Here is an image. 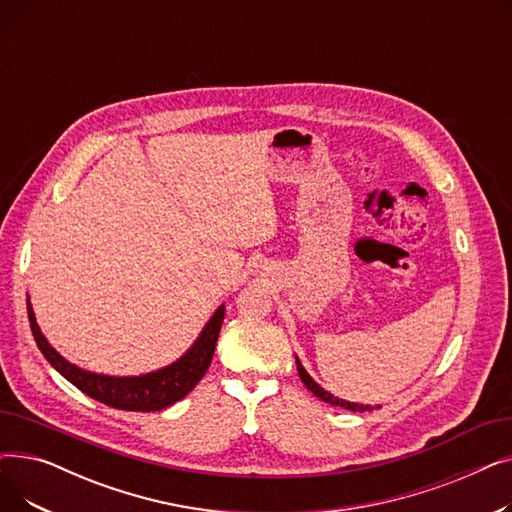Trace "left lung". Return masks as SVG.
<instances>
[{"mask_svg": "<svg viewBox=\"0 0 512 512\" xmlns=\"http://www.w3.org/2000/svg\"><path fill=\"white\" fill-rule=\"evenodd\" d=\"M297 359V371H299V378H301V382L307 386V390H311L319 400H324V402H328V405H334V407H342V409H348V411H359V413H363V411H373V409H380V405H375V407H371V405H361V402H351V400H344V398H338V396H334L332 392H328V390H324L321 388L311 375L307 373V369L303 367V363H301V359L299 357H294Z\"/></svg>", "mask_w": 512, "mask_h": 512, "instance_id": "obj_1", "label": "left lung"}]
</instances>
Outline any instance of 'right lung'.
<instances>
[{
    "mask_svg": "<svg viewBox=\"0 0 512 512\" xmlns=\"http://www.w3.org/2000/svg\"><path fill=\"white\" fill-rule=\"evenodd\" d=\"M26 313H29L31 332L35 336L39 351L51 363V367L60 375H64L70 384H74L87 396L103 402L107 407L151 413L174 405V402L182 400L201 382L213 359L215 342H218L222 330L226 305H220L213 311L197 340L180 359L166 367L141 375H105L87 371L70 363L49 344V340L41 332L29 297H26Z\"/></svg>",
    "mask_w": 512,
    "mask_h": 512,
    "instance_id": "right-lung-1",
    "label": "right lung"
}]
</instances>
